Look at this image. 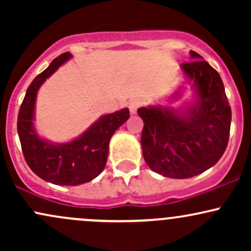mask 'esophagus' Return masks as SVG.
<instances>
[{
    "label": "esophagus",
    "mask_w": 251,
    "mask_h": 251,
    "mask_svg": "<svg viewBox=\"0 0 251 251\" xmlns=\"http://www.w3.org/2000/svg\"><path fill=\"white\" fill-rule=\"evenodd\" d=\"M140 105H142L140 100H138V99L131 100V101H129V103H128V108H129V112H131V114L137 113V109L139 108Z\"/></svg>",
    "instance_id": "34e87169"
}]
</instances>
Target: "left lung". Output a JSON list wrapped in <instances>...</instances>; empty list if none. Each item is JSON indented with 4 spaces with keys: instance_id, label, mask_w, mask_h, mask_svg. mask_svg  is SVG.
Instances as JSON below:
<instances>
[{
    "instance_id": "obj_1",
    "label": "left lung",
    "mask_w": 251,
    "mask_h": 251,
    "mask_svg": "<svg viewBox=\"0 0 251 251\" xmlns=\"http://www.w3.org/2000/svg\"><path fill=\"white\" fill-rule=\"evenodd\" d=\"M191 61L180 70L192 91V99L178 107L185 91L180 86L166 105L138 108L144 122L143 155L149 168L164 177L184 179L212 168L226 151L231 108L220 74L203 57L190 50Z\"/></svg>"
}]
</instances>
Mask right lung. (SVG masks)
I'll return each instance as SVG.
<instances>
[{
	"label": "right lung",
	"instance_id": "1",
	"mask_svg": "<svg viewBox=\"0 0 251 251\" xmlns=\"http://www.w3.org/2000/svg\"><path fill=\"white\" fill-rule=\"evenodd\" d=\"M72 57L71 53L61 54L31 81L20 107L17 133L25 162L34 174L55 185L75 186L88 183L101 174L107 162L109 140L128 119L129 111L123 108L101 116L71 142L53 143L40 137L34 125L37 92Z\"/></svg>",
	"mask_w": 251,
	"mask_h": 251
}]
</instances>
